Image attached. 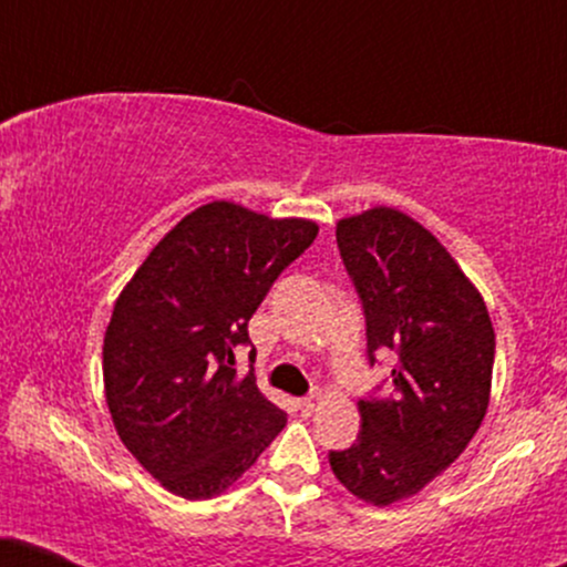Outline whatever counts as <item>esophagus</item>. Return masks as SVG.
Returning <instances> with one entry per match:
<instances>
[{
  "label": "esophagus",
  "instance_id": "esophagus-1",
  "mask_svg": "<svg viewBox=\"0 0 567 567\" xmlns=\"http://www.w3.org/2000/svg\"><path fill=\"white\" fill-rule=\"evenodd\" d=\"M320 405H322V394H309V396H303L301 402H298V408H301L303 415L317 413V410H320Z\"/></svg>",
  "mask_w": 567,
  "mask_h": 567
}]
</instances>
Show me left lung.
Masks as SVG:
<instances>
[{
    "label": "left lung",
    "instance_id": "obj_1",
    "mask_svg": "<svg viewBox=\"0 0 567 567\" xmlns=\"http://www.w3.org/2000/svg\"><path fill=\"white\" fill-rule=\"evenodd\" d=\"M338 250L362 298L368 354L392 351V392L360 400V434L328 455L370 506L400 504L466 451L491 402L496 333L483 292L426 226L375 205L336 224Z\"/></svg>",
    "mask_w": 567,
    "mask_h": 567
}]
</instances>
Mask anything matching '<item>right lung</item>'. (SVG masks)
<instances>
[{
  "label": "right lung",
  "mask_w": 567,
  "mask_h": 567,
  "mask_svg": "<svg viewBox=\"0 0 567 567\" xmlns=\"http://www.w3.org/2000/svg\"><path fill=\"white\" fill-rule=\"evenodd\" d=\"M309 218L237 202L199 205L154 245L103 336V392L122 445L165 491L220 496L288 424L234 347L285 266L315 243Z\"/></svg>",
  "instance_id": "obj_1"
}]
</instances>
